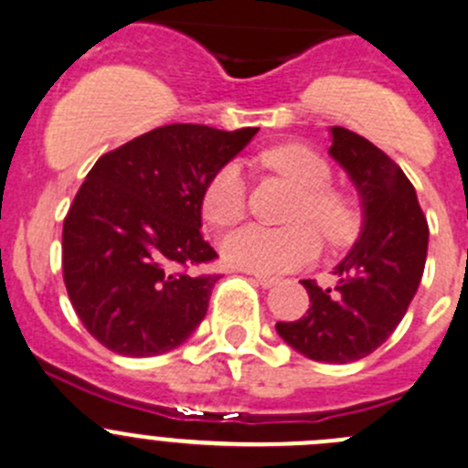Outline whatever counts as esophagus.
I'll list each match as a JSON object with an SVG mask.
<instances>
[{
    "label": "esophagus",
    "instance_id": "34e87169",
    "mask_svg": "<svg viewBox=\"0 0 468 468\" xmlns=\"http://www.w3.org/2000/svg\"><path fill=\"white\" fill-rule=\"evenodd\" d=\"M253 276V281H256V283H261L262 288H271V285L276 283V276H267V274H251Z\"/></svg>",
    "mask_w": 468,
    "mask_h": 468
}]
</instances>
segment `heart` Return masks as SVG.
Returning a JSON list of instances; mask_svg holds the SVG:
<instances>
[{"label":"heart","instance_id":"b5f03b06","mask_svg":"<svg viewBox=\"0 0 468 468\" xmlns=\"http://www.w3.org/2000/svg\"><path fill=\"white\" fill-rule=\"evenodd\" d=\"M267 169L285 176L299 189L290 221L299 224L271 229L247 224L221 239L226 262L239 270L274 274L313 261L317 253V233L326 244L340 247L359 233L361 217L356 203L340 189L329 187L331 166L324 157L302 144H283L258 155ZM247 189L239 165L221 166L203 189V215L210 224L229 226L244 215Z\"/></svg>","mask_w":468,"mask_h":468}]
</instances>
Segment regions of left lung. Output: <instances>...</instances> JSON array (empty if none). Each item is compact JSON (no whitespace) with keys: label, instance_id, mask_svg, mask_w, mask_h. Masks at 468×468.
Returning a JSON list of instances; mask_svg holds the SVG:
<instances>
[{"label":"left lung","instance_id":"left-lung-1","mask_svg":"<svg viewBox=\"0 0 468 468\" xmlns=\"http://www.w3.org/2000/svg\"><path fill=\"white\" fill-rule=\"evenodd\" d=\"M329 155L356 185L361 235L334 267V288L302 281L311 306L299 320L276 322V331L308 359L349 364L375 352L405 317L425 270L430 230L414 185L375 144L335 125Z\"/></svg>","mask_w":468,"mask_h":468}]
</instances>
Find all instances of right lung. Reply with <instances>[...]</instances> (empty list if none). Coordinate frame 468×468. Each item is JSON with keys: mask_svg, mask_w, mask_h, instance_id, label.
I'll return each mask as SVG.
<instances>
[{"mask_svg": "<svg viewBox=\"0 0 468 468\" xmlns=\"http://www.w3.org/2000/svg\"><path fill=\"white\" fill-rule=\"evenodd\" d=\"M207 125L155 128L93 165L63 219V283L90 335L123 356L183 345L219 274L201 235L203 189L253 139Z\"/></svg>", "mask_w": 468, "mask_h": 468, "instance_id": "right-lung-1", "label": "right lung"}]
</instances>
